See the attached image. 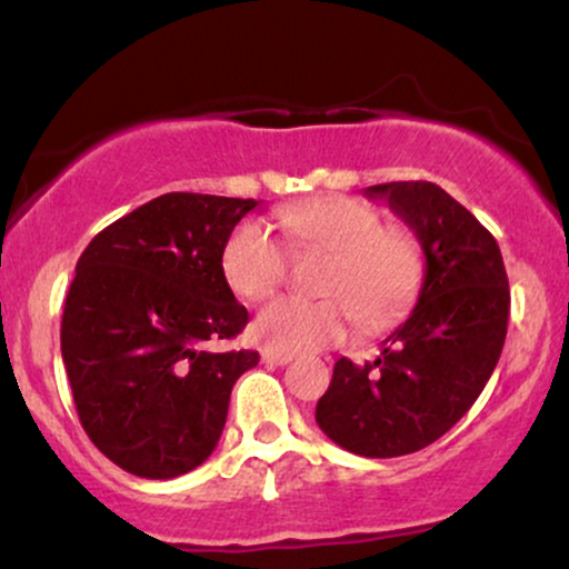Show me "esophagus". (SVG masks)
<instances>
[{"instance_id": "esophagus-1", "label": "esophagus", "mask_w": 569, "mask_h": 569, "mask_svg": "<svg viewBox=\"0 0 569 569\" xmlns=\"http://www.w3.org/2000/svg\"><path fill=\"white\" fill-rule=\"evenodd\" d=\"M262 361L270 363V367H286V363L293 361V356H291V352H283V350L264 348L262 350Z\"/></svg>"}]
</instances>
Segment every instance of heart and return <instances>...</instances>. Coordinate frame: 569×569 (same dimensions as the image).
<instances>
[{
	"instance_id": "heart-1",
	"label": "heart",
	"mask_w": 569,
	"mask_h": 569,
	"mask_svg": "<svg viewBox=\"0 0 569 569\" xmlns=\"http://www.w3.org/2000/svg\"><path fill=\"white\" fill-rule=\"evenodd\" d=\"M297 251L331 253L323 299L278 297L259 310L251 331L272 350H321L348 337L352 318L367 329L396 321L417 297L422 280L420 243L407 230L382 227L369 202L321 198L278 213ZM230 289L243 299H264L283 283L289 251L264 221L248 219L221 251Z\"/></svg>"
}]
</instances>
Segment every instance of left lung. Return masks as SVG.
<instances>
[{
	"label": "left lung",
	"instance_id": "1",
	"mask_svg": "<svg viewBox=\"0 0 569 569\" xmlns=\"http://www.w3.org/2000/svg\"><path fill=\"white\" fill-rule=\"evenodd\" d=\"M415 230L426 278L411 316L377 361L339 358L318 428L361 457H401L441 439L492 377L508 331L506 264L492 232L430 181L367 189Z\"/></svg>",
	"mask_w": 569,
	"mask_h": 569
}]
</instances>
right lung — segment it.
I'll list each match as a JSON object with an SVG mask.
<instances>
[{"mask_svg": "<svg viewBox=\"0 0 569 569\" xmlns=\"http://www.w3.org/2000/svg\"><path fill=\"white\" fill-rule=\"evenodd\" d=\"M257 200L168 192L84 248L61 321V356L84 433L122 471L173 479L219 443L232 385L259 352H213L248 310L221 270Z\"/></svg>", "mask_w": 569, "mask_h": 569, "instance_id": "right-lung-1", "label": "right lung"}]
</instances>
